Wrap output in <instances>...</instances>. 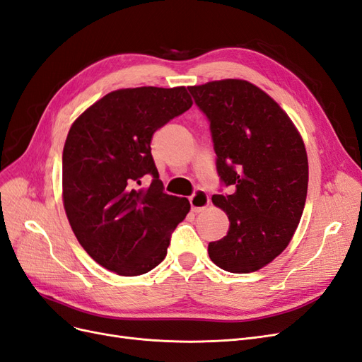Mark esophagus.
Here are the masks:
<instances>
[{
  "mask_svg": "<svg viewBox=\"0 0 362 362\" xmlns=\"http://www.w3.org/2000/svg\"><path fill=\"white\" fill-rule=\"evenodd\" d=\"M189 201L192 205V210L194 213H199L208 204H210V196H208V193L205 190L198 189V190H194V193L190 196Z\"/></svg>",
  "mask_w": 362,
  "mask_h": 362,
  "instance_id": "1",
  "label": "esophagus"
}]
</instances>
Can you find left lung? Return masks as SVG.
<instances>
[{"instance_id":"left-lung-1","label":"left lung","mask_w":362,"mask_h":362,"mask_svg":"<svg viewBox=\"0 0 362 362\" xmlns=\"http://www.w3.org/2000/svg\"><path fill=\"white\" fill-rule=\"evenodd\" d=\"M210 122L216 169L229 193L213 194L228 214V234L208 245L211 261L231 273L264 267L286 249L308 190V158L287 113L245 80L187 87Z\"/></svg>"}]
</instances>
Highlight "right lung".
<instances>
[{"label":"right lung","instance_id":"1","mask_svg":"<svg viewBox=\"0 0 362 362\" xmlns=\"http://www.w3.org/2000/svg\"><path fill=\"white\" fill-rule=\"evenodd\" d=\"M185 87L107 93L72 124L63 148V204L72 231L98 264L122 276L157 267L190 211L168 194L151 154L157 129L187 112ZM145 177L150 187H138Z\"/></svg>","mask_w":362,"mask_h":362}]
</instances>
